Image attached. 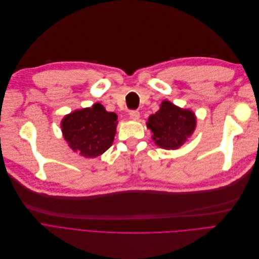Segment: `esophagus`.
Wrapping results in <instances>:
<instances>
[{
    "instance_id": "esophagus-1",
    "label": "esophagus",
    "mask_w": 259,
    "mask_h": 259,
    "mask_svg": "<svg viewBox=\"0 0 259 259\" xmlns=\"http://www.w3.org/2000/svg\"><path fill=\"white\" fill-rule=\"evenodd\" d=\"M130 118H131L132 120H134V121L139 120V118H140V113H139L138 111H132V112L130 113Z\"/></svg>"
}]
</instances>
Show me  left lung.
Listing matches in <instances>:
<instances>
[{
    "label": "left lung",
    "mask_w": 259,
    "mask_h": 259,
    "mask_svg": "<svg viewBox=\"0 0 259 259\" xmlns=\"http://www.w3.org/2000/svg\"><path fill=\"white\" fill-rule=\"evenodd\" d=\"M146 126L155 144L164 149H178L192 136L196 116L190 109H182L168 100H163L156 114L150 115Z\"/></svg>",
    "instance_id": "left-lung-1"
}]
</instances>
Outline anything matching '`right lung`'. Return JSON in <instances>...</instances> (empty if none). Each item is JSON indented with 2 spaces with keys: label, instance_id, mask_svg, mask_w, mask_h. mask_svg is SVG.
Listing matches in <instances>:
<instances>
[{
  "label": "right lung",
  "instance_id": "obj_1",
  "mask_svg": "<svg viewBox=\"0 0 259 259\" xmlns=\"http://www.w3.org/2000/svg\"><path fill=\"white\" fill-rule=\"evenodd\" d=\"M118 116L108 112L101 103L75 110L64 116L60 127L64 139L74 153L96 158L108 150L116 135Z\"/></svg>",
  "mask_w": 259,
  "mask_h": 259
}]
</instances>
